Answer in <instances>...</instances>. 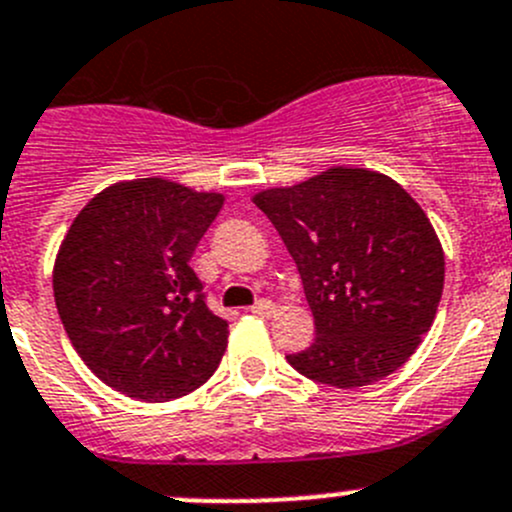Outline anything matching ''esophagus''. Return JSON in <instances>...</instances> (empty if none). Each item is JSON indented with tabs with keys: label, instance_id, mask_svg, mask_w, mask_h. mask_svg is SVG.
I'll return each instance as SVG.
<instances>
[{
	"label": "esophagus",
	"instance_id": "1",
	"mask_svg": "<svg viewBox=\"0 0 512 512\" xmlns=\"http://www.w3.org/2000/svg\"><path fill=\"white\" fill-rule=\"evenodd\" d=\"M272 310H275V307H272V302L265 300V297H260V300L250 307V312H255V315H270Z\"/></svg>",
	"mask_w": 512,
	"mask_h": 512
}]
</instances>
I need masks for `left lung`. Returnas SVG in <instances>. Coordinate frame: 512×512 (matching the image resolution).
Here are the masks:
<instances>
[{
	"instance_id": "left-lung-1",
	"label": "left lung",
	"mask_w": 512,
	"mask_h": 512,
	"mask_svg": "<svg viewBox=\"0 0 512 512\" xmlns=\"http://www.w3.org/2000/svg\"><path fill=\"white\" fill-rule=\"evenodd\" d=\"M255 205L290 250L315 317L317 337L287 362L342 390L405 365L445 280L443 247L418 202L390 177L335 167L260 192Z\"/></svg>"
}]
</instances>
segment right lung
<instances>
[{
  "label": "right lung",
  "instance_id": "obj_1",
  "mask_svg": "<svg viewBox=\"0 0 512 512\" xmlns=\"http://www.w3.org/2000/svg\"><path fill=\"white\" fill-rule=\"evenodd\" d=\"M222 202L147 177L107 187L74 217L54 302L74 350L117 393L167 403L220 365L227 322L207 307L190 260Z\"/></svg>",
  "mask_w": 512,
  "mask_h": 512
}]
</instances>
